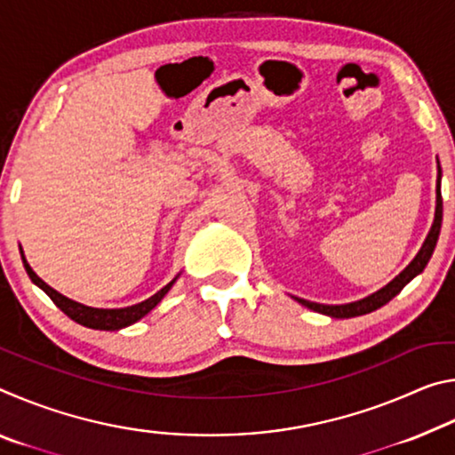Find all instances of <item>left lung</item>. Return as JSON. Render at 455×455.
Wrapping results in <instances>:
<instances>
[{
    "label": "left lung",
    "instance_id": "left-lung-1",
    "mask_svg": "<svg viewBox=\"0 0 455 455\" xmlns=\"http://www.w3.org/2000/svg\"><path fill=\"white\" fill-rule=\"evenodd\" d=\"M440 180H442V168L437 164V187H435V217H434V225H431L429 233L426 243L421 244V249L415 259L411 260L410 265H407L402 273H399L394 281L385 284L383 289H379L373 295H369L365 299H361V301L355 303H347V305H321V303H311V301H305V299H299L295 297V301L301 303L307 309H313L317 313L323 315H329V317L333 319H351V317H359V315H367L375 309H379L385 303H389L391 299H394L399 291H402L407 283H410L413 276H418L426 265L429 263L431 255H434V249H435V243H437V236H440V228H442V212H443V206H442V188H440Z\"/></svg>",
    "mask_w": 455,
    "mask_h": 455
}]
</instances>
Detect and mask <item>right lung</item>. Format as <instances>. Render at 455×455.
Instances as JSON below:
<instances>
[{"mask_svg":"<svg viewBox=\"0 0 455 455\" xmlns=\"http://www.w3.org/2000/svg\"><path fill=\"white\" fill-rule=\"evenodd\" d=\"M21 259H24V267L29 275V279H32V283H36L37 287H40L45 295L52 299L53 305H56L60 311H64L68 317L76 323H80V325H84V327L100 329V331H118V329L132 325V323H136V321H140L154 309V307L163 301L166 292L171 291V287L174 284V281L179 279V276H174V279L168 283L166 287H163L156 292V295L148 297L142 303H136L132 307H122V309H96V307H88V305H82L78 301H72V299L64 297L56 289H52L50 284H45L40 276L32 271V267L28 265L26 257H21Z\"/></svg>","mask_w":455,"mask_h":455,"instance_id":"1","label":"right lung"}]
</instances>
